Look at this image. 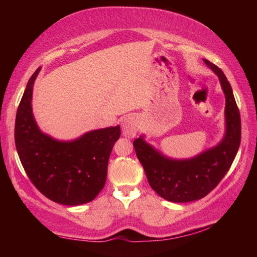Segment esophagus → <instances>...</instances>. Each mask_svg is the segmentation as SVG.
Returning a JSON list of instances; mask_svg holds the SVG:
<instances>
[{
	"mask_svg": "<svg viewBox=\"0 0 257 257\" xmlns=\"http://www.w3.org/2000/svg\"><path fill=\"white\" fill-rule=\"evenodd\" d=\"M122 135L127 138H134L139 130V120L135 114H129L124 117L121 121Z\"/></svg>",
	"mask_w": 257,
	"mask_h": 257,
	"instance_id": "34e87169",
	"label": "esophagus"
}]
</instances>
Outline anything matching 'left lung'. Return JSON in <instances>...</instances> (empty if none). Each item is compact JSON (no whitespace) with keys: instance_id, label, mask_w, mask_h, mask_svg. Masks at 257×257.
<instances>
[{"instance_id":"left-lung-1","label":"left lung","mask_w":257,"mask_h":257,"mask_svg":"<svg viewBox=\"0 0 257 257\" xmlns=\"http://www.w3.org/2000/svg\"><path fill=\"white\" fill-rule=\"evenodd\" d=\"M204 63L217 77L225 95V134L216 146L189 159H172L158 151L140 136L134 141L150 187L161 198L183 203L209 194L230 169L241 144V117L226 76L214 64Z\"/></svg>"}]
</instances>
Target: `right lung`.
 <instances>
[{"instance_id":"1","label":"right lung","mask_w":257,"mask_h":257,"mask_svg":"<svg viewBox=\"0 0 257 257\" xmlns=\"http://www.w3.org/2000/svg\"><path fill=\"white\" fill-rule=\"evenodd\" d=\"M38 67L26 85L16 112L15 146L32 183L46 198L64 205L94 200L106 183L108 160L120 125L91 130L77 139H54L38 128L32 110Z\"/></svg>"}]
</instances>
